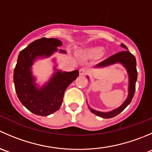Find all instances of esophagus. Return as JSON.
Returning a JSON list of instances; mask_svg holds the SVG:
<instances>
[{
	"mask_svg": "<svg viewBox=\"0 0 152 152\" xmlns=\"http://www.w3.org/2000/svg\"><path fill=\"white\" fill-rule=\"evenodd\" d=\"M87 73V70L85 67H82V68H81L80 70H79V75H81V76H85Z\"/></svg>",
	"mask_w": 152,
	"mask_h": 152,
	"instance_id": "esophagus-1",
	"label": "esophagus"
}]
</instances>
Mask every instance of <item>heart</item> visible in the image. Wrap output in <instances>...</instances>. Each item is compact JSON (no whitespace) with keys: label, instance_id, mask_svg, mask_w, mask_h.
I'll use <instances>...</instances> for the list:
<instances>
[{"label":"heart","instance_id":"obj_1","mask_svg":"<svg viewBox=\"0 0 152 152\" xmlns=\"http://www.w3.org/2000/svg\"><path fill=\"white\" fill-rule=\"evenodd\" d=\"M103 50L104 48L102 47H93L81 50L79 54L85 58H96L102 54Z\"/></svg>","mask_w":152,"mask_h":152}]
</instances>
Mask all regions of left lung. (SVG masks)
<instances>
[{
    "instance_id": "1",
    "label": "left lung",
    "mask_w": 152,
    "mask_h": 152,
    "mask_svg": "<svg viewBox=\"0 0 152 152\" xmlns=\"http://www.w3.org/2000/svg\"><path fill=\"white\" fill-rule=\"evenodd\" d=\"M121 46L123 47L126 50H123V51L115 53V54L110 56L107 59H105L104 61L100 62V63L95 66L96 67H105L110 66V65H114V64L120 63L126 68L129 76L128 96H127L126 100L124 101V103L120 107L110 112H100L98 111V110H93V108H91L90 106L87 104L90 110L93 114L99 116L101 118H111L115 117V116L118 115L119 113H121L124 109L130 104L133 96H134V91H135V84L136 82H137V78L135 57H134V55L132 54L129 51L128 48L124 44L121 43ZM87 79H89L88 76H87Z\"/></svg>"
}]
</instances>
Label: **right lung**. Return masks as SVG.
I'll return each mask as SVG.
<instances>
[{
	"mask_svg": "<svg viewBox=\"0 0 152 152\" xmlns=\"http://www.w3.org/2000/svg\"><path fill=\"white\" fill-rule=\"evenodd\" d=\"M62 42L56 38L42 37L34 41L18 55L14 70V83L17 96L22 104L34 114L47 116L60 108L67 87L79 76V70L62 72L54 66L55 72L42 87L36 83L32 73L35 60L50 57L55 52L66 53L58 47Z\"/></svg>",
	"mask_w": 152,
	"mask_h": 152,
	"instance_id": "right-lung-1",
	"label": "right lung"
}]
</instances>
